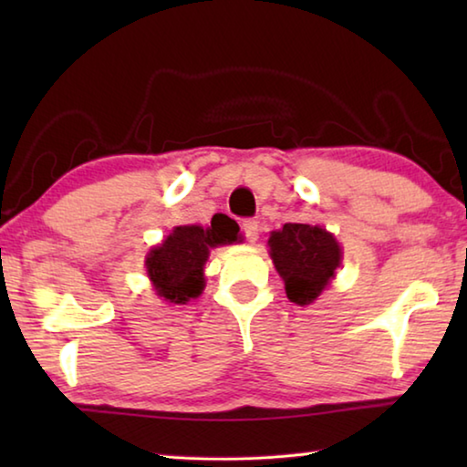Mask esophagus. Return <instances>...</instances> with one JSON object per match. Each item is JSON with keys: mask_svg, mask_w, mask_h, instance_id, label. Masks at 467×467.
<instances>
[{"mask_svg": "<svg viewBox=\"0 0 467 467\" xmlns=\"http://www.w3.org/2000/svg\"><path fill=\"white\" fill-rule=\"evenodd\" d=\"M243 234L247 236L249 243H255L259 239V223L253 218L243 220Z\"/></svg>", "mask_w": 467, "mask_h": 467, "instance_id": "esophagus-1", "label": "esophagus"}]
</instances>
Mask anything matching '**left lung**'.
Here are the masks:
<instances>
[{
	"label": "left lung",
	"mask_w": 467,
	"mask_h": 467,
	"mask_svg": "<svg viewBox=\"0 0 467 467\" xmlns=\"http://www.w3.org/2000/svg\"><path fill=\"white\" fill-rule=\"evenodd\" d=\"M270 255L288 298L296 305H309L334 278L342 251L323 228L286 223L282 231L272 233Z\"/></svg>",
	"instance_id": "obj_1"
}]
</instances>
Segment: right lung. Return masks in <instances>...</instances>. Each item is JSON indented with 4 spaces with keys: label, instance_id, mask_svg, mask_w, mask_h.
<instances>
[{
    "label": "right lung",
    "instance_id": "add662e5",
    "mask_svg": "<svg viewBox=\"0 0 467 467\" xmlns=\"http://www.w3.org/2000/svg\"><path fill=\"white\" fill-rule=\"evenodd\" d=\"M239 226L231 218H212V226H177L161 247L150 251L148 275L158 296L185 305L203 290V264L212 247L234 243Z\"/></svg>",
    "mask_w": 467,
    "mask_h": 467
}]
</instances>
